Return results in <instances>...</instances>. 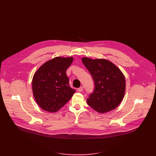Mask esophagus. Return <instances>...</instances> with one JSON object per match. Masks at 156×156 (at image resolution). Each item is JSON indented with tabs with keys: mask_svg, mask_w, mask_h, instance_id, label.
Instances as JSON below:
<instances>
[{
	"mask_svg": "<svg viewBox=\"0 0 156 156\" xmlns=\"http://www.w3.org/2000/svg\"><path fill=\"white\" fill-rule=\"evenodd\" d=\"M77 90H78L79 92H82V91H83V87H80L79 88L77 89Z\"/></svg>",
	"mask_w": 156,
	"mask_h": 156,
	"instance_id": "34e87169",
	"label": "esophagus"
}]
</instances>
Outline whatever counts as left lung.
Segmentation results:
<instances>
[{
	"label": "left lung",
	"mask_w": 156,
	"mask_h": 156,
	"mask_svg": "<svg viewBox=\"0 0 156 156\" xmlns=\"http://www.w3.org/2000/svg\"><path fill=\"white\" fill-rule=\"evenodd\" d=\"M82 61L91 74L94 92L87 103L95 111L103 113L114 110L122 101L126 91V79L120 69L105 59L83 57Z\"/></svg>",
	"instance_id": "1"
}]
</instances>
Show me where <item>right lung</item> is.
Masks as SVG:
<instances>
[{"label": "right lung", "mask_w": 156, "mask_h": 156, "mask_svg": "<svg viewBox=\"0 0 156 156\" xmlns=\"http://www.w3.org/2000/svg\"><path fill=\"white\" fill-rule=\"evenodd\" d=\"M73 57H55L47 61L35 73L32 92L38 106L45 111H58L71 99L74 89L69 85L67 69Z\"/></svg>", "instance_id": "right-lung-1"}]
</instances>
